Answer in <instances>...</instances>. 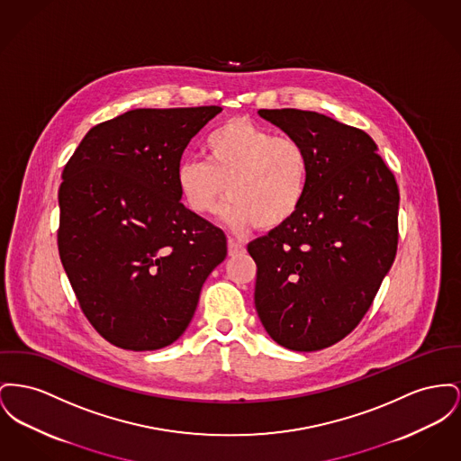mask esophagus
Masks as SVG:
<instances>
[{
    "instance_id": "esophagus-1",
    "label": "esophagus",
    "mask_w": 461,
    "mask_h": 461,
    "mask_svg": "<svg viewBox=\"0 0 461 461\" xmlns=\"http://www.w3.org/2000/svg\"><path fill=\"white\" fill-rule=\"evenodd\" d=\"M245 252L244 245L240 244V242H237L235 239H228V254L233 258V256H239V254H242Z\"/></svg>"
}]
</instances>
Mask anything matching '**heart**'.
<instances>
[{"mask_svg":"<svg viewBox=\"0 0 461 461\" xmlns=\"http://www.w3.org/2000/svg\"><path fill=\"white\" fill-rule=\"evenodd\" d=\"M207 162L183 160L176 185L198 216L214 214L230 194L224 217L235 230H276L298 214L310 186V157L296 137L276 136L247 118H230L205 137Z\"/></svg>","mask_w":461,"mask_h":461,"instance_id":"heart-1","label":"heart"}]
</instances>
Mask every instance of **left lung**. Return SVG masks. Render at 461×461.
I'll return each instance as SVG.
<instances>
[{"label": "left lung", "instance_id": "1", "mask_svg": "<svg viewBox=\"0 0 461 461\" xmlns=\"http://www.w3.org/2000/svg\"><path fill=\"white\" fill-rule=\"evenodd\" d=\"M310 157V186L287 224L247 245L256 310L271 338L317 352L348 336L376 298L399 242V186L364 131L301 109H259Z\"/></svg>", "mask_w": 461, "mask_h": 461}]
</instances>
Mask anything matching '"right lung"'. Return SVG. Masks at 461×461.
Listing matches in <instances>:
<instances>
[{"label":"right lung","mask_w":461,"mask_h":461,"mask_svg":"<svg viewBox=\"0 0 461 461\" xmlns=\"http://www.w3.org/2000/svg\"><path fill=\"white\" fill-rule=\"evenodd\" d=\"M219 111H127L92 127L62 170L59 256L83 315L118 348L174 343L226 258L224 231L176 185L186 146Z\"/></svg>","instance_id":"1"}]
</instances>
